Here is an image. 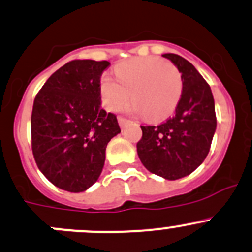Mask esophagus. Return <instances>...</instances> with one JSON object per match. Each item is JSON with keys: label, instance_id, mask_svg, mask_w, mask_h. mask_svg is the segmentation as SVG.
Masks as SVG:
<instances>
[{"label": "esophagus", "instance_id": "esophagus-1", "mask_svg": "<svg viewBox=\"0 0 252 252\" xmlns=\"http://www.w3.org/2000/svg\"><path fill=\"white\" fill-rule=\"evenodd\" d=\"M118 123H119V126H121V128H124V126H126V124L129 123V121L126 118H124V117L119 116L118 117Z\"/></svg>", "mask_w": 252, "mask_h": 252}]
</instances>
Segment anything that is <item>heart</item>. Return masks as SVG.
<instances>
[{
  "mask_svg": "<svg viewBox=\"0 0 252 252\" xmlns=\"http://www.w3.org/2000/svg\"><path fill=\"white\" fill-rule=\"evenodd\" d=\"M116 76L106 75L101 81L102 98L111 111H118L133 98L134 111L143 112L150 121H160L175 111L182 94L181 72L158 58L126 61L116 69Z\"/></svg>",
  "mask_w": 252,
  "mask_h": 252,
  "instance_id": "b5f03b06",
  "label": "heart"
}]
</instances>
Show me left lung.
<instances>
[{"mask_svg": "<svg viewBox=\"0 0 252 252\" xmlns=\"http://www.w3.org/2000/svg\"><path fill=\"white\" fill-rule=\"evenodd\" d=\"M182 76V94L173 117L158 126H140L136 144L146 170L166 180L193 172L207 158L217 128L212 90L196 67L176 54H163Z\"/></svg>", "mask_w": 252, "mask_h": 252, "instance_id": "8db88e82", "label": "left lung"}]
</instances>
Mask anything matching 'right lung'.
Here are the masks:
<instances>
[{
	"label": "right lung",
	"instance_id": "right-lung-1",
	"mask_svg": "<svg viewBox=\"0 0 252 252\" xmlns=\"http://www.w3.org/2000/svg\"><path fill=\"white\" fill-rule=\"evenodd\" d=\"M106 60H72L36 94L31 119L36 166L56 187L84 192L103 168L106 148L121 133L116 114L101 108Z\"/></svg>",
	"mask_w": 252,
	"mask_h": 252
}]
</instances>
